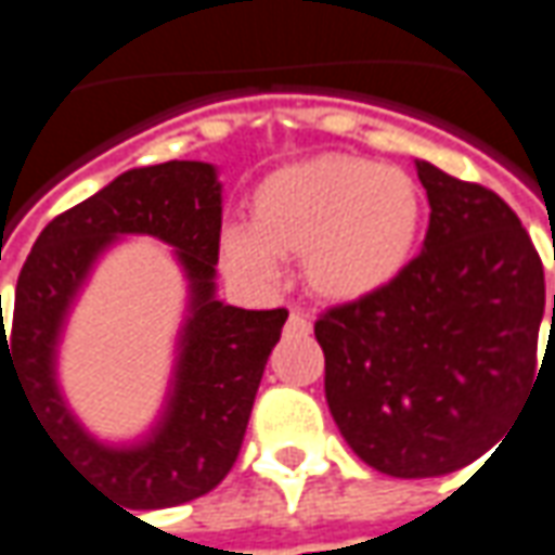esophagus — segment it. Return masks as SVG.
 Masks as SVG:
<instances>
[{
	"label": "esophagus",
	"instance_id": "obj_1",
	"mask_svg": "<svg viewBox=\"0 0 555 555\" xmlns=\"http://www.w3.org/2000/svg\"><path fill=\"white\" fill-rule=\"evenodd\" d=\"M289 328H293V332H311V320L301 314V311H293V314H289Z\"/></svg>",
	"mask_w": 555,
	"mask_h": 555
}]
</instances>
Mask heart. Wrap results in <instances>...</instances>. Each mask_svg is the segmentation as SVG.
<instances>
[{
    "instance_id": "b5f03b06",
    "label": "heart",
    "mask_w": 555,
    "mask_h": 555,
    "mask_svg": "<svg viewBox=\"0 0 555 555\" xmlns=\"http://www.w3.org/2000/svg\"><path fill=\"white\" fill-rule=\"evenodd\" d=\"M420 223L423 193L408 171L314 156L256 186L250 223L220 232V256L256 284L278 278V256H305V278L320 296L359 299L408 266Z\"/></svg>"
}]
</instances>
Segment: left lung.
Returning a JSON list of instances; mask_svg holds the SVG:
<instances>
[{
    "label": "left lung",
    "mask_w": 555,
    "mask_h": 555,
    "mask_svg": "<svg viewBox=\"0 0 555 555\" xmlns=\"http://www.w3.org/2000/svg\"><path fill=\"white\" fill-rule=\"evenodd\" d=\"M416 175L431 208L423 250L314 323L328 411L359 460L389 477L480 460L547 359L538 369L544 266L517 214L431 163L416 159Z\"/></svg>",
    "instance_id": "obj_1"
}]
</instances>
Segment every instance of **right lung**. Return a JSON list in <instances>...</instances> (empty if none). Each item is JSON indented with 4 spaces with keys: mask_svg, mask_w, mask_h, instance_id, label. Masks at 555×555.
Segmentation results:
<instances>
[{
    "mask_svg": "<svg viewBox=\"0 0 555 555\" xmlns=\"http://www.w3.org/2000/svg\"><path fill=\"white\" fill-rule=\"evenodd\" d=\"M220 223L223 198L208 163L171 159L124 171L41 229L17 278L8 335L2 323V389L11 374L68 465L132 511L193 502L232 472L271 347L281 341L286 308L244 311L214 299ZM132 231L179 250L194 314L164 423L144 446L117 451L93 442L67 414L52 380V347L94 256Z\"/></svg>",
    "mask_w": 555,
    "mask_h": 555,
    "instance_id": "add662e5",
    "label": "right lung"
}]
</instances>
